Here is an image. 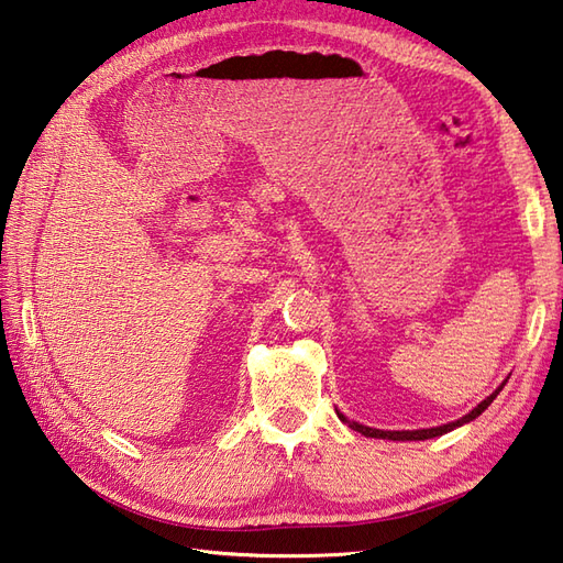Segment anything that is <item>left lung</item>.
<instances>
[{
    "instance_id": "8db88e82",
    "label": "left lung",
    "mask_w": 563,
    "mask_h": 563,
    "mask_svg": "<svg viewBox=\"0 0 563 563\" xmlns=\"http://www.w3.org/2000/svg\"><path fill=\"white\" fill-rule=\"evenodd\" d=\"M504 385H506V380L496 387V390L486 397V399H482V402L474 407L470 415H465L462 419H457V421H451V423H443V427H433V429H417V431H380V429H371V427H364V423H356V421H349L342 411H336V417H340L344 423H349V429H354V431H358L361 435H368V439H387V441H427V439H435V435H443V433H448V431H453V429H457V427H462V423H467V421H472V419H477L482 411L489 407L494 399H496V395L504 390Z\"/></svg>"
}]
</instances>
